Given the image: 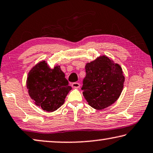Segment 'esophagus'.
Listing matches in <instances>:
<instances>
[{"label": "esophagus", "instance_id": "esophagus-1", "mask_svg": "<svg viewBox=\"0 0 153 153\" xmlns=\"http://www.w3.org/2000/svg\"><path fill=\"white\" fill-rule=\"evenodd\" d=\"M72 87L74 88H80V84L79 83H76V82H75V83H72Z\"/></svg>", "mask_w": 153, "mask_h": 153}]
</instances>
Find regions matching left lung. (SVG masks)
Returning <instances> with one entry per match:
<instances>
[{
	"label": "left lung",
	"instance_id": "left-lung-1",
	"mask_svg": "<svg viewBox=\"0 0 153 153\" xmlns=\"http://www.w3.org/2000/svg\"><path fill=\"white\" fill-rule=\"evenodd\" d=\"M83 94L90 106L102 110L116 102L123 90L124 76L120 65L106 55L85 65Z\"/></svg>",
	"mask_w": 153,
	"mask_h": 153
}]
</instances>
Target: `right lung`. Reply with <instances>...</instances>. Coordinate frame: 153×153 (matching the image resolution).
I'll list each match as a JSON object with an SVG mask.
<instances>
[{
  "mask_svg": "<svg viewBox=\"0 0 153 153\" xmlns=\"http://www.w3.org/2000/svg\"><path fill=\"white\" fill-rule=\"evenodd\" d=\"M27 88L35 104L48 112H53L62 106L72 90L59 65L52 69L46 61L37 63L30 70Z\"/></svg>",
  "mask_w": 153,
  "mask_h": 153,
  "instance_id": "add662e5",
  "label": "right lung"
}]
</instances>
